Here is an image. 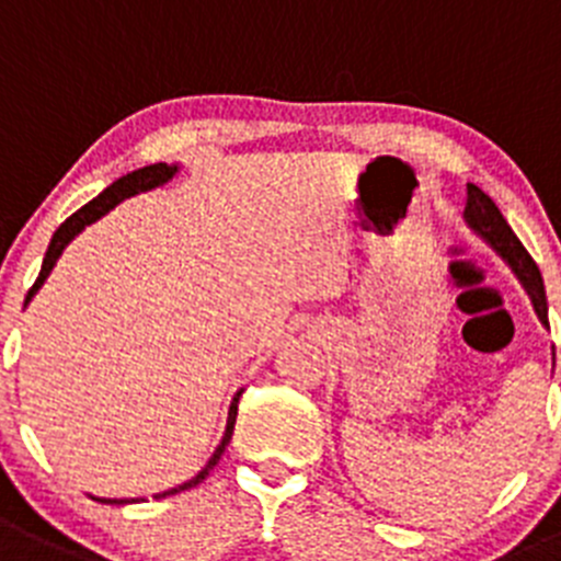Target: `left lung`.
Instances as JSON below:
<instances>
[{
	"label": "left lung",
	"instance_id": "obj_1",
	"mask_svg": "<svg viewBox=\"0 0 561 561\" xmlns=\"http://www.w3.org/2000/svg\"><path fill=\"white\" fill-rule=\"evenodd\" d=\"M465 221H468V227L473 229L481 240H486V243L493 245V249L504 256L506 263H510V268L515 271V276L523 282L528 296H531V305L534 310H537V316H540V321L548 327V298L540 268H537V263L531 260V254L523 249V243L517 240V234L512 232L506 218L501 216V209L495 207L493 198L476 185H468Z\"/></svg>",
	"mask_w": 561,
	"mask_h": 561
}]
</instances>
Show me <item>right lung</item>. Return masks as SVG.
<instances>
[{"instance_id": "right-lung-1", "label": "right lung", "mask_w": 561, "mask_h": 561, "mask_svg": "<svg viewBox=\"0 0 561 561\" xmlns=\"http://www.w3.org/2000/svg\"><path fill=\"white\" fill-rule=\"evenodd\" d=\"M174 174H176V165H169V162H154V165H146V169H138V171H133V174L122 176V180H115L113 185L104 187V191L99 193V196L93 198V202H88L85 207L77 209L75 216L66 218V221L60 224V229H57V232L51 234V243H49V249H46L44 265H41V274H38V279H35V285L30 287L27 301H24V305H30V298H33L35 293H38V287L44 285L46 276H49V271L55 268L57 256L62 254V249H66V245L71 243V240H75L77 234H80L82 229L88 227V224L99 221V218H102L104 213H110V209H113L115 204L124 202V198H129V196H135V193H144V191H151V187L165 185V182H169ZM240 392H243V390H240ZM240 392L232 399V407H229V417H227V432H224V439H221V443H218L216 454L209 457V462L204 465V468L198 470V473L193 476L191 481H185V484H180V486H171V490H165V493L154 495V499H165V495H174V493H182V490H191V486H196L198 481H204V476H209V470L216 468L218 459H221V454H224V448H227L229 439H232L234 417H238ZM96 501H102V504H129L127 499H96Z\"/></svg>"}]
</instances>
